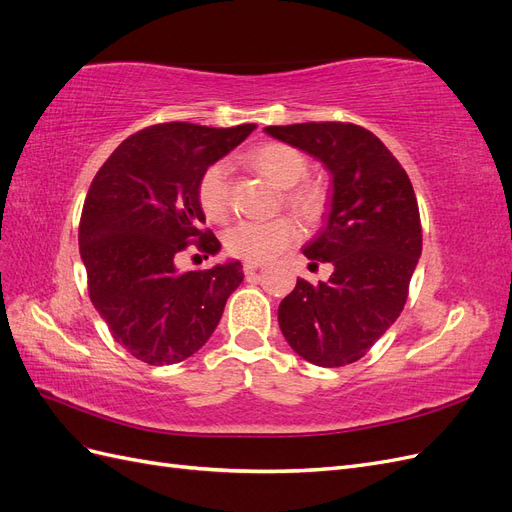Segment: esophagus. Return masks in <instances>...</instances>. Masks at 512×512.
<instances>
[{"mask_svg": "<svg viewBox=\"0 0 512 512\" xmlns=\"http://www.w3.org/2000/svg\"><path fill=\"white\" fill-rule=\"evenodd\" d=\"M265 267V262H256V260H245V265H243V271H245V275H252L254 271H258V269H262Z\"/></svg>", "mask_w": 512, "mask_h": 512, "instance_id": "esophagus-1", "label": "esophagus"}]
</instances>
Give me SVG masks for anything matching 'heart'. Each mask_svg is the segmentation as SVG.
Wrapping results in <instances>:
<instances>
[{"instance_id":"obj_1","label":"heart","mask_w":512,"mask_h":512,"mask_svg":"<svg viewBox=\"0 0 512 512\" xmlns=\"http://www.w3.org/2000/svg\"><path fill=\"white\" fill-rule=\"evenodd\" d=\"M252 164L288 190V203L305 215H318L324 194L314 183H303L309 162L305 153L284 143L262 145L252 153ZM198 203L211 222H222L230 209V166L226 162L211 164L198 181ZM299 237V226L290 218L271 222H237L226 230V250L243 260H269L282 254Z\"/></svg>"}]
</instances>
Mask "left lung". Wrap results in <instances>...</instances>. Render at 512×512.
Returning <instances> with one entry per match:
<instances>
[{
	"instance_id": "8db88e82",
	"label": "left lung",
	"mask_w": 512,
	"mask_h": 512,
	"mask_svg": "<svg viewBox=\"0 0 512 512\" xmlns=\"http://www.w3.org/2000/svg\"><path fill=\"white\" fill-rule=\"evenodd\" d=\"M265 132L331 175L327 220L303 254L331 262L333 273L316 286L297 280L277 320L305 361L344 367L359 361L406 305L423 250L412 183L380 138L354 123H294Z\"/></svg>"
}]
</instances>
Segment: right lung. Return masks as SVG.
<instances>
[{
    "instance_id": "add662e5",
    "label": "right lung",
    "mask_w": 512,
    "mask_h": 512,
    "mask_svg": "<svg viewBox=\"0 0 512 512\" xmlns=\"http://www.w3.org/2000/svg\"><path fill=\"white\" fill-rule=\"evenodd\" d=\"M254 130L160 123L126 138L91 181L79 228L89 297L138 361L173 365L198 352L243 282L239 260L181 271L177 256L190 241L220 252L203 230L198 181Z\"/></svg>"
}]
</instances>
